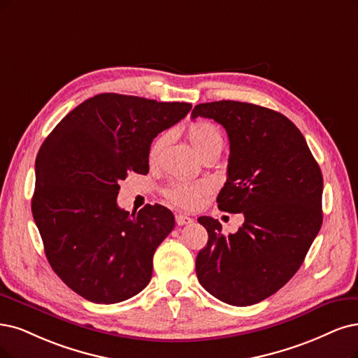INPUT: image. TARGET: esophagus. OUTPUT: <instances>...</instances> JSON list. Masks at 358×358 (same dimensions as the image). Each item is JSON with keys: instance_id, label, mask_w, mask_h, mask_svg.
<instances>
[{"instance_id": "esophagus-1", "label": "esophagus", "mask_w": 358, "mask_h": 358, "mask_svg": "<svg viewBox=\"0 0 358 358\" xmlns=\"http://www.w3.org/2000/svg\"><path fill=\"white\" fill-rule=\"evenodd\" d=\"M176 222H177V226H187V224L193 222V218L184 215V214H177L176 215Z\"/></svg>"}]
</instances>
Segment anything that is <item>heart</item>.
<instances>
[{
  "label": "heart",
  "instance_id": "heart-1",
  "mask_svg": "<svg viewBox=\"0 0 358 358\" xmlns=\"http://www.w3.org/2000/svg\"><path fill=\"white\" fill-rule=\"evenodd\" d=\"M187 137L193 145L196 153L202 156L203 153L214 149L215 145L222 144V136L215 125H213L208 121H196L189 125ZM169 140V132H162L161 136H157L153 143L150 144L149 149V161L150 164H155L157 161L159 155H161L165 144ZM206 193L205 184H187V182H176L165 190L166 199L174 203L176 206L184 208V209H193L201 203L203 194Z\"/></svg>",
  "mask_w": 358,
  "mask_h": 358
}]
</instances>
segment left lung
<instances>
[{
	"label": "left lung",
	"instance_id": "obj_1",
	"mask_svg": "<svg viewBox=\"0 0 358 358\" xmlns=\"http://www.w3.org/2000/svg\"><path fill=\"white\" fill-rule=\"evenodd\" d=\"M197 116L227 131V181L217 203L245 217L229 236L218 220L197 218L208 231L197 280L222 302L252 306L283 287L306 259L323 222L322 171L301 131L279 112L221 100L194 106Z\"/></svg>",
	"mask_w": 358,
	"mask_h": 358
}]
</instances>
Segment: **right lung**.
<instances>
[{
  "mask_svg": "<svg viewBox=\"0 0 358 358\" xmlns=\"http://www.w3.org/2000/svg\"><path fill=\"white\" fill-rule=\"evenodd\" d=\"M192 109L104 92L66 115L35 161L32 215L51 268L96 303L129 299L149 285L156 248L176 226L162 205L129 214L119 181L149 172L153 138Z\"/></svg>",
  "mask_w": 358,
  "mask_h": 358,
  "instance_id": "right-lung-1",
  "label": "right lung"
}]
</instances>
